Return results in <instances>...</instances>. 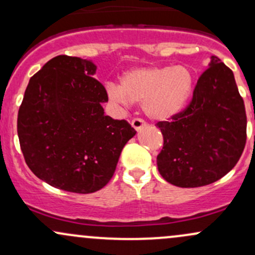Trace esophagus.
Here are the masks:
<instances>
[{
  "label": "esophagus",
  "mask_w": 255,
  "mask_h": 255,
  "mask_svg": "<svg viewBox=\"0 0 255 255\" xmlns=\"http://www.w3.org/2000/svg\"><path fill=\"white\" fill-rule=\"evenodd\" d=\"M146 126V122L141 119H133L131 120V127L134 128L136 131H139L141 128H144Z\"/></svg>",
  "instance_id": "1"
}]
</instances>
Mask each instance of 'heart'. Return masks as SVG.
I'll return each instance as SVG.
<instances>
[{"label": "heart", "instance_id": "1", "mask_svg": "<svg viewBox=\"0 0 255 255\" xmlns=\"http://www.w3.org/2000/svg\"><path fill=\"white\" fill-rule=\"evenodd\" d=\"M194 87L195 73L188 66L141 67L126 72L119 87L109 85L108 95L121 103L142 104L148 118L165 121L187 107Z\"/></svg>", "mask_w": 255, "mask_h": 255}]
</instances>
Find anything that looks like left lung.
<instances>
[{
	"mask_svg": "<svg viewBox=\"0 0 255 255\" xmlns=\"http://www.w3.org/2000/svg\"><path fill=\"white\" fill-rule=\"evenodd\" d=\"M157 126L164 139L157 165L166 182L194 188L227 175L239 162L247 139L245 103L233 71L212 56L188 107Z\"/></svg>",
	"mask_w": 255,
	"mask_h": 255,
	"instance_id": "left-lung-1",
	"label": "left lung"
}]
</instances>
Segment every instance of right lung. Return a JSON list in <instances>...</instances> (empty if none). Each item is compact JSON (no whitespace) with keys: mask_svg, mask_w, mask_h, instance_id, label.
I'll return each instance as SVG.
<instances>
[{"mask_svg":"<svg viewBox=\"0 0 255 255\" xmlns=\"http://www.w3.org/2000/svg\"><path fill=\"white\" fill-rule=\"evenodd\" d=\"M96 64L80 57L51 58L30 79L17 114L26 164L44 182L66 192H97L110 181L135 129L104 115L108 93Z\"/></svg>","mask_w":255,"mask_h":255,"instance_id":"obj_1","label":"right lung"}]
</instances>
